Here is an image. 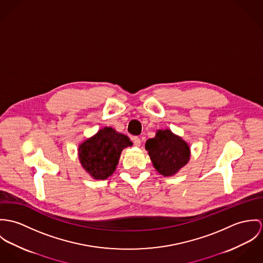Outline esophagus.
<instances>
[{"mask_svg": "<svg viewBox=\"0 0 263 263\" xmlns=\"http://www.w3.org/2000/svg\"><path fill=\"white\" fill-rule=\"evenodd\" d=\"M132 140H133L134 145L136 146V147H139V146L141 145V140H140V138H139V137L135 136V137H133V138H132Z\"/></svg>", "mask_w": 263, "mask_h": 263, "instance_id": "esophagus-1", "label": "esophagus"}]
</instances>
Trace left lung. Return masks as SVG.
I'll return each instance as SVG.
<instances>
[{"instance_id":"obj_1","label":"left lung","mask_w":263,"mask_h":263,"mask_svg":"<svg viewBox=\"0 0 263 263\" xmlns=\"http://www.w3.org/2000/svg\"><path fill=\"white\" fill-rule=\"evenodd\" d=\"M145 148L154 168L163 176L175 175L190 160V146L170 129L158 130L146 141Z\"/></svg>"}]
</instances>
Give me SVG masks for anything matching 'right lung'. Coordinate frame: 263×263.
<instances>
[{
	"label": "right lung",
	"instance_id": "add662e5",
	"mask_svg": "<svg viewBox=\"0 0 263 263\" xmlns=\"http://www.w3.org/2000/svg\"><path fill=\"white\" fill-rule=\"evenodd\" d=\"M128 146H132L129 137L105 127L79 146L80 162L95 179H106L116 171L121 152Z\"/></svg>",
	"mask_w": 263,
	"mask_h": 263
}]
</instances>
